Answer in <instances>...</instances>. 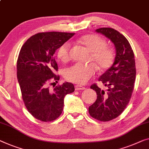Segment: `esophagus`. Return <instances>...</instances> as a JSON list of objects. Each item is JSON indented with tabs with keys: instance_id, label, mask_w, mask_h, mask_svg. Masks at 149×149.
I'll use <instances>...</instances> for the list:
<instances>
[{
	"instance_id": "esophagus-1",
	"label": "esophagus",
	"mask_w": 149,
	"mask_h": 149,
	"mask_svg": "<svg viewBox=\"0 0 149 149\" xmlns=\"http://www.w3.org/2000/svg\"><path fill=\"white\" fill-rule=\"evenodd\" d=\"M83 89H85V88L83 87V86L75 85V90L78 91V90H83Z\"/></svg>"
}]
</instances>
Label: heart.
<instances>
[{
    "instance_id": "heart-1",
    "label": "heart",
    "mask_w": 149,
    "mask_h": 149,
    "mask_svg": "<svg viewBox=\"0 0 149 149\" xmlns=\"http://www.w3.org/2000/svg\"><path fill=\"white\" fill-rule=\"evenodd\" d=\"M78 42L91 52L90 60L94 62L100 71H106L113 65L115 60L113 49L107 46L104 38L97 34H85L80 38ZM70 44L65 42L57 50V57L62 62H67L70 59ZM96 66L93 64H75L66 69L64 77L68 81L77 84H84L96 72Z\"/></svg>"
}]
</instances>
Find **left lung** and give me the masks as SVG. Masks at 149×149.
I'll use <instances>...</instances> for the list:
<instances>
[{
    "instance_id": "8db88e82",
    "label": "left lung",
    "mask_w": 149,
    "mask_h": 149,
    "mask_svg": "<svg viewBox=\"0 0 149 149\" xmlns=\"http://www.w3.org/2000/svg\"><path fill=\"white\" fill-rule=\"evenodd\" d=\"M113 43L116 55L113 65L99 78L107 88L101 90L96 83L91 89L97 93V100L89 107L90 116L101 122H107L121 114L130 100L136 79L134 54L128 40L113 28L96 29Z\"/></svg>"
}]
</instances>
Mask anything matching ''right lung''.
Returning a JSON list of instances; mask_svg holds the SVG:
<instances>
[{
    "mask_svg": "<svg viewBox=\"0 0 149 149\" xmlns=\"http://www.w3.org/2000/svg\"><path fill=\"white\" fill-rule=\"evenodd\" d=\"M74 35L66 32H42L32 36L21 48L17 62V75L27 109L34 118L49 122L61 115L66 95L74 91L70 83L49 89L58 67L54 54L62 44Z\"/></svg>",
    "mask_w": 149,
    "mask_h": 149,
    "instance_id": "add662e5",
    "label": "right lung"
}]
</instances>
